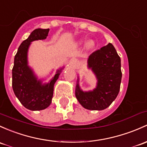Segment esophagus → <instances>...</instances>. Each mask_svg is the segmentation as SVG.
Returning <instances> with one entry per match:
<instances>
[{
	"mask_svg": "<svg viewBox=\"0 0 147 147\" xmlns=\"http://www.w3.org/2000/svg\"><path fill=\"white\" fill-rule=\"evenodd\" d=\"M70 63L74 67H76L78 65V61H77L76 58H72L70 61Z\"/></svg>",
	"mask_w": 147,
	"mask_h": 147,
	"instance_id": "34e87169",
	"label": "esophagus"
}]
</instances>
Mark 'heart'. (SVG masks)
Listing matches in <instances>:
<instances>
[{"mask_svg": "<svg viewBox=\"0 0 147 147\" xmlns=\"http://www.w3.org/2000/svg\"><path fill=\"white\" fill-rule=\"evenodd\" d=\"M83 43H84V41H83V40H80V41H79V44H83Z\"/></svg>", "mask_w": 147, "mask_h": 147, "instance_id": "heart-1", "label": "heart"}]
</instances>
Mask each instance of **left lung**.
<instances>
[{
  "label": "left lung",
  "instance_id": "8db88e82",
  "mask_svg": "<svg viewBox=\"0 0 147 147\" xmlns=\"http://www.w3.org/2000/svg\"><path fill=\"white\" fill-rule=\"evenodd\" d=\"M87 67L97 80L93 90L84 92L80 89L79 77L75 96L80 104L88 110H104L116 98L121 83L120 58L112 44L92 53L87 60Z\"/></svg>",
  "mask_w": 147,
  "mask_h": 147
}]
</instances>
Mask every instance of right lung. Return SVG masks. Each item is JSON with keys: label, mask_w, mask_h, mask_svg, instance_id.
<instances>
[{"label": "right lung", "mask_w": 147, "mask_h": 147, "mask_svg": "<svg viewBox=\"0 0 147 147\" xmlns=\"http://www.w3.org/2000/svg\"><path fill=\"white\" fill-rule=\"evenodd\" d=\"M49 29H36L18 48L12 68V89L17 98L26 109L31 111L44 110L50 106L53 95L55 82L64 67L57 69L56 73L48 83L38 80L34 70L28 65V50L31 43L46 39Z\"/></svg>", "instance_id": "add662e5"}]
</instances>
